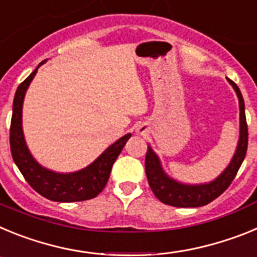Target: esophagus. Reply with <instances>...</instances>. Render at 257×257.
Segmentation results:
<instances>
[{
    "label": "esophagus",
    "instance_id": "34e87169",
    "mask_svg": "<svg viewBox=\"0 0 257 257\" xmlns=\"http://www.w3.org/2000/svg\"><path fill=\"white\" fill-rule=\"evenodd\" d=\"M136 133L139 134V135H145V133H147V127H145V126H138V127H136Z\"/></svg>",
    "mask_w": 257,
    "mask_h": 257
}]
</instances>
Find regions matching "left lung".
<instances>
[{
  "label": "left lung",
  "instance_id": "8db88e82",
  "mask_svg": "<svg viewBox=\"0 0 257 257\" xmlns=\"http://www.w3.org/2000/svg\"><path fill=\"white\" fill-rule=\"evenodd\" d=\"M226 79L231 87L234 88L239 103V139L230 163L215 180L205 184H185L175 180L166 174L160 157L157 156L151 145H148V151L145 156V174L154 196L165 205L174 207H201L207 205L228 189L243 162L248 144L244 100L238 86L231 79Z\"/></svg>",
  "mask_w": 257,
  "mask_h": 257
}]
</instances>
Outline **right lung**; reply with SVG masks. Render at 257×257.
I'll return each instance as SVG.
<instances>
[{"mask_svg": "<svg viewBox=\"0 0 257 257\" xmlns=\"http://www.w3.org/2000/svg\"><path fill=\"white\" fill-rule=\"evenodd\" d=\"M44 63H46V60L38 64V67L20 83L15 92L10 127L13 160L29 185L50 201L79 202L95 198L105 187L113 163L123 149L127 140L131 138V134L119 138L117 142L109 145L94 162L76 172H55L40 165L29 152L23 133V103L29 85L35 78L38 68Z\"/></svg>", "mask_w": 257, "mask_h": 257, "instance_id": "right-lung-1", "label": "right lung"}]
</instances>
